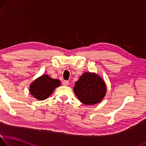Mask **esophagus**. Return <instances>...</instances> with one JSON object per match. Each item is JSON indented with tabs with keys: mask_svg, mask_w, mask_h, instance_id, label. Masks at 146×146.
I'll list each match as a JSON object with an SVG mask.
<instances>
[{
	"mask_svg": "<svg viewBox=\"0 0 146 146\" xmlns=\"http://www.w3.org/2000/svg\"><path fill=\"white\" fill-rule=\"evenodd\" d=\"M68 84H69V82L66 80H64V81H63V82H62V84H63V86H68Z\"/></svg>",
	"mask_w": 146,
	"mask_h": 146,
	"instance_id": "1",
	"label": "esophagus"
}]
</instances>
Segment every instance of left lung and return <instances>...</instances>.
Masks as SVG:
<instances>
[{
    "label": "left lung",
    "mask_w": 146,
    "mask_h": 146,
    "mask_svg": "<svg viewBox=\"0 0 146 146\" xmlns=\"http://www.w3.org/2000/svg\"><path fill=\"white\" fill-rule=\"evenodd\" d=\"M74 92L83 104L99 103L106 95L107 88L104 81L95 72H84L75 83Z\"/></svg>",
    "instance_id": "obj_1"
}]
</instances>
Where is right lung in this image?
<instances>
[{
	"label": "right lung",
	"instance_id": "1",
	"mask_svg": "<svg viewBox=\"0 0 146 146\" xmlns=\"http://www.w3.org/2000/svg\"><path fill=\"white\" fill-rule=\"evenodd\" d=\"M60 86V82L58 79H53L47 74H43L31 83L29 91L33 97L38 100H44L48 98L55 88Z\"/></svg>",
	"mask_w": 146,
	"mask_h": 146
}]
</instances>
